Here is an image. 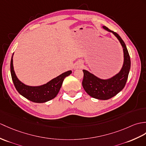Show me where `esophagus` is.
Segmentation results:
<instances>
[{
	"mask_svg": "<svg viewBox=\"0 0 146 146\" xmlns=\"http://www.w3.org/2000/svg\"><path fill=\"white\" fill-rule=\"evenodd\" d=\"M81 66V65L80 64H77V65H76V68H80Z\"/></svg>",
	"mask_w": 146,
	"mask_h": 146,
	"instance_id": "1",
	"label": "esophagus"
}]
</instances>
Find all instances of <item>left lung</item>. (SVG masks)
Segmentation results:
<instances>
[{
  "label": "left lung",
  "mask_w": 146,
  "mask_h": 146,
  "mask_svg": "<svg viewBox=\"0 0 146 146\" xmlns=\"http://www.w3.org/2000/svg\"><path fill=\"white\" fill-rule=\"evenodd\" d=\"M103 29L113 33L119 40L123 46L124 52V64L123 68L119 73L108 80L98 78L94 74L83 70L84 76L82 85L84 90L90 96L98 100H107L116 96L126 85L131 68V60L126 44L121 36L117 33L112 31L106 26H103Z\"/></svg>",
  "instance_id": "1"
}]
</instances>
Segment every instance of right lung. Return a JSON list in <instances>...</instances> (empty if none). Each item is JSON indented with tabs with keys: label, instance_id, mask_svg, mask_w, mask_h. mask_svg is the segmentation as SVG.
<instances>
[{
	"label": "right lung",
	"instance_id": "1",
	"mask_svg": "<svg viewBox=\"0 0 146 146\" xmlns=\"http://www.w3.org/2000/svg\"><path fill=\"white\" fill-rule=\"evenodd\" d=\"M11 62V73L13 84L22 96L34 103H45L55 98L62 87L65 78L72 73L68 71L53 78L46 84L40 86H29L22 83L16 76L13 66V59Z\"/></svg>",
	"mask_w": 146,
	"mask_h": 146
}]
</instances>
